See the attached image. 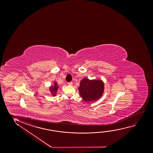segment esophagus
Here are the masks:
<instances>
[{
  "instance_id": "34e87169",
  "label": "esophagus",
  "mask_w": 153,
  "mask_h": 153,
  "mask_svg": "<svg viewBox=\"0 0 153 153\" xmlns=\"http://www.w3.org/2000/svg\"><path fill=\"white\" fill-rule=\"evenodd\" d=\"M68 85H69V86H72L73 85V82H68Z\"/></svg>"
}]
</instances>
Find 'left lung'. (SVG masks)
<instances>
[{"label":"left lung","mask_w":153,"mask_h":153,"mask_svg":"<svg viewBox=\"0 0 153 153\" xmlns=\"http://www.w3.org/2000/svg\"><path fill=\"white\" fill-rule=\"evenodd\" d=\"M104 90V84L101 80H90L85 78L80 83L79 91L85 101H94L100 98Z\"/></svg>","instance_id":"obj_1"}]
</instances>
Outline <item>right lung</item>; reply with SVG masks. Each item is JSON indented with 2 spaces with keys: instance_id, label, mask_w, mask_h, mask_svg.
Returning <instances> with one entry per match:
<instances>
[{
  "instance_id": "1",
  "label": "right lung",
  "mask_w": 153,
  "mask_h": 153,
  "mask_svg": "<svg viewBox=\"0 0 153 153\" xmlns=\"http://www.w3.org/2000/svg\"><path fill=\"white\" fill-rule=\"evenodd\" d=\"M57 88H58V86L57 85V84L56 82L54 83V86H53L52 87H51L50 89L52 90V92H56L57 91ZM54 96L55 94H53Z\"/></svg>"
}]
</instances>
